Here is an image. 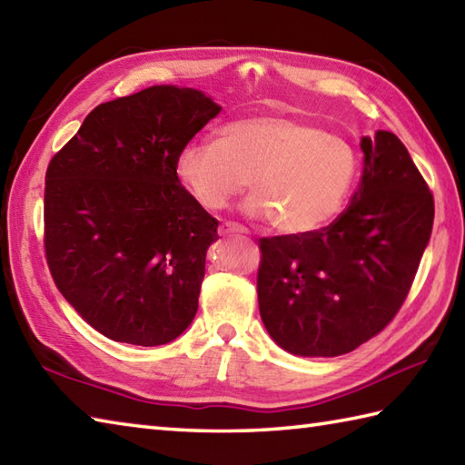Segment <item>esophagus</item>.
Listing matches in <instances>:
<instances>
[{"instance_id": "esophagus-1", "label": "esophagus", "mask_w": 465, "mask_h": 465, "mask_svg": "<svg viewBox=\"0 0 465 465\" xmlns=\"http://www.w3.org/2000/svg\"><path fill=\"white\" fill-rule=\"evenodd\" d=\"M220 233H222V235H230V233H248V230H245L243 225L235 223V222H225V223H222V227H220Z\"/></svg>"}]
</instances>
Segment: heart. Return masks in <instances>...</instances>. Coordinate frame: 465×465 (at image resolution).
<instances>
[{
	"mask_svg": "<svg viewBox=\"0 0 465 465\" xmlns=\"http://www.w3.org/2000/svg\"><path fill=\"white\" fill-rule=\"evenodd\" d=\"M351 143L316 124L282 114H253L222 126L217 141L185 143L175 175L207 212H217L248 185L245 213L274 220L284 233L316 232L332 222L357 175Z\"/></svg>",
	"mask_w": 465,
	"mask_h": 465,
	"instance_id": "heart-1",
	"label": "heart"
}]
</instances>
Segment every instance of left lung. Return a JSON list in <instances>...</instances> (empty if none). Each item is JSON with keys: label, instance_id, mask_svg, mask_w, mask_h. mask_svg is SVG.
<instances>
[{"label": "left lung", "instance_id": "obj_1", "mask_svg": "<svg viewBox=\"0 0 465 465\" xmlns=\"http://www.w3.org/2000/svg\"><path fill=\"white\" fill-rule=\"evenodd\" d=\"M361 149L359 189L331 225L260 240V316L298 357H339L383 331L431 238L433 195L405 144L377 131Z\"/></svg>", "mask_w": 465, "mask_h": 465}]
</instances>
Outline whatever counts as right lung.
<instances>
[{"label": "right lung", "mask_w": 465, "mask_h": 465, "mask_svg": "<svg viewBox=\"0 0 465 465\" xmlns=\"http://www.w3.org/2000/svg\"><path fill=\"white\" fill-rule=\"evenodd\" d=\"M220 111L202 90L144 88L98 104L50 161V274L106 339L159 347L195 318L220 222L181 185L175 157Z\"/></svg>", "instance_id": "add662e5"}]
</instances>
